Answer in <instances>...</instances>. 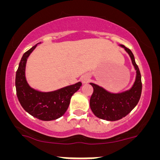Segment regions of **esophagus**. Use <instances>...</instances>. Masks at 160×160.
<instances>
[{"label":"esophagus","mask_w":160,"mask_h":160,"mask_svg":"<svg viewBox=\"0 0 160 160\" xmlns=\"http://www.w3.org/2000/svg\"><path fill=\"white\" fill-rule=\"evenodd\" d=\"M90 77L88 74H84V75L81 77V81L83 82V83H88L90 80Z\"/></svg>","instance_id":"1"}]
</instances>
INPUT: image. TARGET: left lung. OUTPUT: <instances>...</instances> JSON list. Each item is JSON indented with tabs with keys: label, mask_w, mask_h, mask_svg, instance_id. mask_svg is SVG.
<instances>
[{
	"label": "left lung",
	"mask_w": 160,
	"mask_h": 160,
	"mask_svg": "<svg viewBox=\"0 0 160 160\" xmlns=\"http://www.w3.org/2000/svg\"><path fill=\"white\" fill-rule=\"evenodd\" d=\"M129 54L132 64L136 70V80L128 91L111 93L101 87L90 83L93 92L90 99V106L95 116L108 121H117L125 117L137 105L142 93L141 73L135 61L133 53L128 48L122 46Z\"/></svg>",
	"instance_id": "left-lung-1"
}]
</instances>
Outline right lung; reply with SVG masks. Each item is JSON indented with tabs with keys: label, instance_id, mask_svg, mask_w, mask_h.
<instances>
[{
	"label": "right lung",
	"instance_id": "right-lung-1",
	"mask_svg": "<svg viewBox=\"0 0 160 160\" xmlns=\"http://www.w3.org/2000/svg\"><path fill=\"white\" fill-rule=\"evenodd\" d=\"M36 46L25 52L19 62L15 77L16 93L21 105L31 115L42 121L55 120L65 114L70 105L71 97L80 89L82 83L79 82L49 93L31 88L25 80V64Z\"/></svg>",
	"mask_w": 160,
	"mask_h": 160
}]
</instances>
